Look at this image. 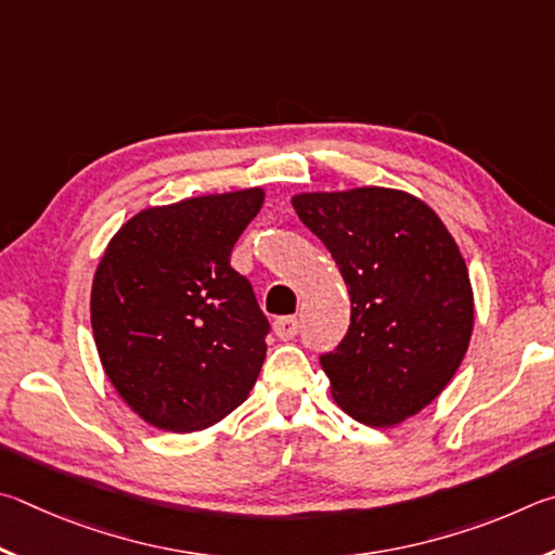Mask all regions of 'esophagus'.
<instances>
[{
    "label": "esophagus",
    "mask_w": 555,
    "mask_h": 555,
    "mask_svg": "<svg viewBox=\"0 0 555 555\" xmlns=\"http://www.w3.org/2000/svg\"><path fill=\"white\" fill-rule=\"evenodd\" d=\"M272 332H275L278 338H283V341H289V338H295L299 332V319L297 317H278L275 324H272Z\"/></svg>",
    "instance_id": "34e87169"
}]
</instances>
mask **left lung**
I'll use <instances>...</instances> for the list:
<instances>
[{"label":"left lung","instance_id":"8db88e82","mask_svg":"<svg viewBox=\"0 0 555 555\" xmlns=\"http://www.w3.org/2000/svg\"><path fill=\"white\" fill-rule=\"evenodd\" d=\"M351 295V326L322 353L334 400L367 426L422 412L459 371L473 334L468 268L449 229L412 194L387 188L293 197Z\"/></svg>","mask_w":555,"mask_h":555}]
</instances>
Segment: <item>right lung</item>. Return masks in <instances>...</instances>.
<instances>
[{"instance_id":"add662e5","label":"right lung","mask_w":555,"mask_h":555,"mask_svg":"<svg viewBox=\"0 0 555 555\" xmlns=\"http://www.w3.org/2000/svg\"><path fill=\"white\" fill-rule=\"evenodd\" d=\"M262 197L250 188L143 209L96 266V353L121 400L158 429H207L258 380L270 324L231 250Z\"/></svg>"}]
</instances>
